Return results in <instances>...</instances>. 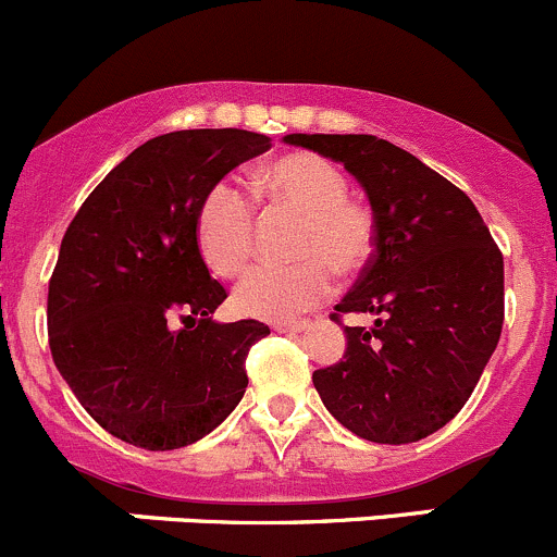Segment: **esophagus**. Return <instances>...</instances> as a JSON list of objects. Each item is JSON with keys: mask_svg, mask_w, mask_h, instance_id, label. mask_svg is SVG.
<instances>
[{"mask_svg": "<svg viewBox=\"0 0 557 557\" xmlns=\"http://www.w3.org/2000/svg\"><path fill=\"white\" fill-rule=\"evenodd\" d=\"M273 330L276 332H286V335H297V332H302V330H308V324L306 321H286V324H273Z\"/></svg>", "mask_w": 557, "mask_h": 557, "instance_id": "esophagus-1", "label": "esophagus"}]
</instances>
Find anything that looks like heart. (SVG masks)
Masks as SVG:
<instances>
[{"instance_id":"b5f03b06","label":"heart","mask_w":557,"mask_h":557,"mask_svg":"<svg viewBox=\"0 0 557 557\" xmlns=\"http://www.w3.org/2000/svg\"><path fill=\"white\" fill-rule=\"evenodd\" d=\"M271 206L300 214L292 238V265H265L238 284L233 302L240 313L268 321L311 311L332 292V271L354 276L375 257L377 222L362 200L348 198V180L317 152H286L257 180ZM195 240L206 265L236 278L255 255V206L233 182L211 185L195 214Z\"/></svg>"}]
</instances>
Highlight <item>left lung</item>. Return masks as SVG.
I'll use <instances>...</instances> for the list:
<instances>
[{
    "label": "left lung",
    "mask_w": 557,
    "mask_h": 557,
    "mask_svg": "<svg viewBox=\"0 0 557 557\" xmlns=\"http://www.w3.org/2000/svg\"><path fill=\"white\" fill-rule=\"evenodd\" d=\"M341 160L364 187L377 246L335 306L372 313L346 326L341 362L313 372L321 403L357 437L405 445L467 405L504 324V257L469 195L416 154L367 134H289Z\"/></svg>",
    "instance_id": "8db88e82"
}]
</instances>
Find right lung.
Listing matches in <instances>:
<instances>
[{
    "label": "right lung",
    "instance_id": "right-lung-1",
    "mask_svg": "<svg viewBox=\"0 0 557 557\" xmlns=\"http://www.w3.org/2000/svg\"><path fill=\"white\" fill-rule=\"evenodd\" d=\"M271 139L238 128L154 136L85 198L48 286L53 362L88 416L145 450L193 445L246 392V357L271 335L255 319L216 324L195 214L211 185Z\"/></svg>",
    "mask_w": 557,
    "mask_h": 557
}]
</instances>
